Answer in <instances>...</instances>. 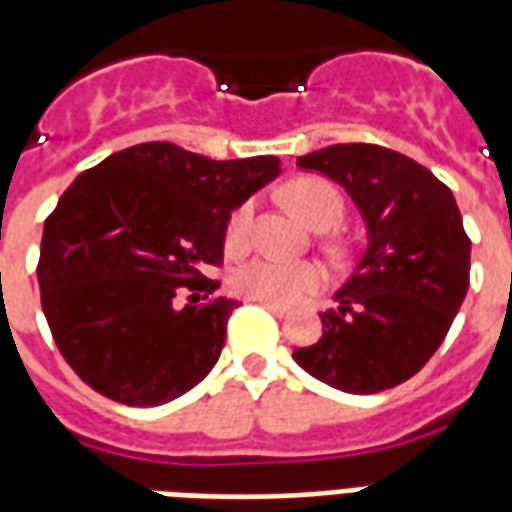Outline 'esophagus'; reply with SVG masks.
<instances>
[{"mask_svg":"<svg viewBox=\"0 0 512 512\" xmlns=\"http://www.w3.org/2000/svg\"><path fill=\"white\" fill-rule=\"evenodd\" d=\"M251 302H259L261 308H267V311L275 313V316H286V313H289V308H286V305H278V302H267V300H251Z\"/></svg>","mask_w":512,"mask_h":512,"instance_id":"1","label":"esophagus"}]
</instances>
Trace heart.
I'll use <instances>...</instances> for the list:
<instances>
[{
    "mask_svg": "<svg viewBox=\"0 0 512 512\" xmlns=\"http://www.w3.org/2000/svg\"><path fill=\"white\" fill-rule=\"evenodd\" d=\"M283 199L302 223H308L316 231L333 229L343 215L341 193L322 177L294 179L283 188ZM251 215L253 207L248 201L231 212L229 223H226V245L229 248H240L245 242ZM229 281L234 292L245 294L251 300L292 305L322 283V270L316 264H305V261H278L259 256V259L240 264L231 272Z\"/></svg>",
    "mask_w": 512,
    "mask_h": 512,
    "instance_id": "1",
    "label": "heart"
}]
</instances>
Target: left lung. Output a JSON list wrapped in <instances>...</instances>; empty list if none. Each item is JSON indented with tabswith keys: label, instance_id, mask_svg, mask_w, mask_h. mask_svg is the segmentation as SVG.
I'll use <instances>...</instances> for the list:
<instances>
[{
	"label": "left lung",
	"instance_id": "1",
	"mask_svg": "<svg viewBox=\"0 0 512 512\" xmlns=\"http://www.w3.org/2000/svg\"><path fill=\"white\" fill-rule=\"evenodd\" d=\"M297 166L352 196L368 248L335 292L338 305L322 313V338L294 360L343 393L390 390L434 357L469 289L472 242L453 190L376 144H333Z\"/></svg>",
	"mask_w": 512,
	"mask_h": 512
}]
</instances>
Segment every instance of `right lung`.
Returning <instances> with one entry per match:
<instances>
[{
  "label": "right lung",
  "mask_w": 512,
  "mask_h": 512,
  "mask_svg": "<svg viewBox=\"0 0 512 512\" xmlns=\"http://www.w3.org/2000/svg\"><path fill=\"white\" fill-rule=\"evenodd\" d=\"M278 174L272 155L212 160L149 141L73 179L43 226L37 283L81 382L119 404L160 406L210 374L237 300L196 305L220 286L204 272L223 264L231 212Z\"/></svg>",
  "instance_id": "right-lung-1"
}]
</instances>
